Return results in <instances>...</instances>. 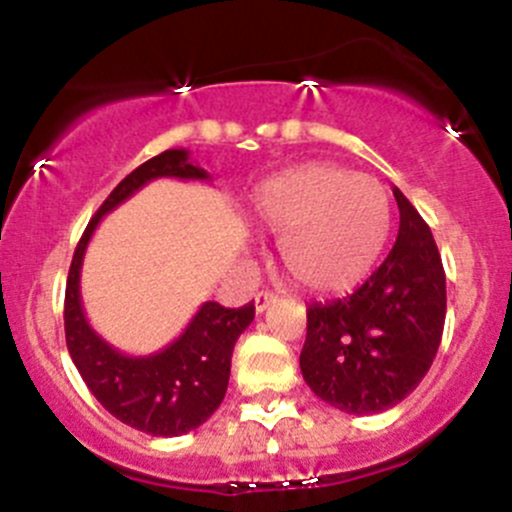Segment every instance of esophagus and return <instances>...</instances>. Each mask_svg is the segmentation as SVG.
<instances>
[{"mask_svg": "<svg viewBox=\"0 0 512 512\" xmlns=\"http://www.w3.org/2000/svg\"><path fill=\"white\" fill-rule=\"evenodd\" d=\"M276 293H271V291H258L256 296H254V306H256V313H263L266 311L268 306H271V303H276Z\"/></svg>", "mask_w": 512, "mask_h": 512, "instance_id": "1", "label": "esophagus"}]
</instances>
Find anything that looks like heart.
Listing matches in <instances>:
<instances>
[{"instance_id":"1","label":"heart","mask_w":512,"mask_h":512,"mask_svg":"<svg viewBox=\"0 0 512 512\" xmlns=\"http://www.w3.org/2000/svg\"><path fill=\"white\" fill-rule=\"evenodd\" d=\"M254 211L278 239V261L298 286L348 291L371 273L393 229L386 186L338 164L311 161L256 189Z\"/></svg>"}]
</instances>
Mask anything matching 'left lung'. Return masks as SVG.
<instances>
[{
	"label": "left lung",
	"instance_id": "left-lung-1",
	"mask_svg": "<svg viewBox=\"0 0 512 512\" xmlns=\"http://www.w3.org/2000/svg\"><path fill=\"white\" fill-rule=\"evenodd\" d=\"M401 211L386 261L351 296L308 308L303 381L343 413L398 406L428 373L445 323V271L428 224L393 186Z\"/></svg>",
	"mask_w": 512,
	"mask_h": 512
}]
</instances>
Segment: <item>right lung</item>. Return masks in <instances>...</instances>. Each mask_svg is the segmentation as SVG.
<instances>
[{
  "instance_id": "1",
  "label": "right lung",
  "mask_w": 512,
  "mask_h": 512,
  "mask_svg": "<svg viewBox=\"0 0 512 512\" xmlns=\"http://www.w3.org/2000/svg\"><path fill=\"white\" fill-rule=\"evenodd\" d=\"M154 179L211 181V174L191 161L186 149H166L131 171L99 206L74 251L64 296L67 348L96 401L126 426L161 438H174L214 416L229 388L231 353L241 333L254 321V301L224 308L201 303L179 338L149 356H129L99 336L82 306V263L96 226Z\"/></svg>"
}]
</instances>
